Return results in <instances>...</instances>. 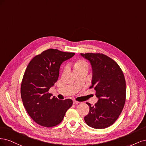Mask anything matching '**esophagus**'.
Returning <instances> with one entry per match:
<instances>
[{
	"instance_id": "34e87169",
	"label": "esophagus",
	"mask_w": 146,
	"mask_h": 146,
	"mask_svg": "<svg viewBox=\"0 0 146 146\" xmlns=\"http://www.w3.org/2000/svg\"><path fill=\"white\" fill-rule=\"evenodd\" d=\"M73 103H74V104H75V105H76V104H78L79 102H77V101H76V100H73Z\"/></svg>"
}]
</instances>
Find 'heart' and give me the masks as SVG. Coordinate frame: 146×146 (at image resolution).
<instances>
[{
	"instance_id": "heart-1",
	"label": "heart",
	"mask_w": 146,
	"mask_h": 146,
	"mask_svg": "<svg viewBox=\"0 0 146 146\" xmlns=\"http://www.w3.org/2000/svg\"><path fill=\"white\" fill-rule=\"evenodd\" d=\"M84 68H88V64L87 63V62H86V61L84 60H78L74 64V69L76 70V71H77L78 70L82 69Z\"/></svg>"
}]
</instances>
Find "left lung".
<instances>
[{
  "label": "left lung",
  "instance_id": "1",
  "mask_svg": "<svg viewBox=\"0 0 146 146\" xmlns=\"http://www.w3.org/2000/svg\"><path fill=\"white\" fill-rule=\"evenodd\" d=\"M90 61L92 77L90 87L96 91L98 102L86 103L90 111L84 119L88 125L97 129L108 127L115 122L125 102V77L116 61L102 54H80Z\"/></svg>",
  "mask_w": 146,
  "mask_h": 146
}]
</instances>
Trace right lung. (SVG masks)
I'll list each match as a JSON object with an SVG mask.
<instances>
[{
    "label": "right lung",
    "instance_id": "right-lung-1",
    "mask_svg": "<svg viewBox=\"0 0 146 146\" xmlns=\"http://www.w3.org/2000/svg\"><path fill=\"white\" fill-rule=\"evenodd\" d=\"M75 53L49 48L30 61L21 83V94L26 111L38 124L52 127L63 121L71 99L59 100L48 92L57 82L60 66Z\"/></svg>",
    "mask_w": 146,
    "mask_h": 146
}]
</instances>
